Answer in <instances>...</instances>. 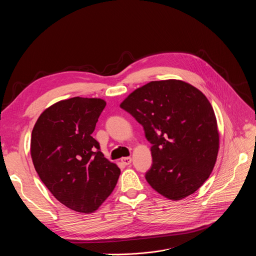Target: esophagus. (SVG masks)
Instances as JSON below:
<instances>
[{"instance_id": "esophagus-1", "label": "esophagus", "mask_w": 256, "mask_h": 256, "mask_svg": "<svg viewBox=\"0 0 256 256\" xmlns=\"http://www.w3.org/2000/svg\"><path fill=\"white\" fill-rule=\"evenodd\" d=\"M122 162L124 164V165H130L132 163V158L130 157H124L122 159Z\"/></svg>"}]
</instances>
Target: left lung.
<instances>
[{
	"instance_id": "left-lung-1",
	"label": "left lung",
	"mask_w": 256,
	"mask_h": 256,
	"mask_svg": "<svg viewBox=\"0 0 256 256\" xmlns=\"http://www.w3.org/2000/svg\"><path fill=\"white\" fill-rule=\"evenodd\" d=\"M120 107L142 126L152 144L148 184L173 200L196 192L210 177L218 152L220 136L208 98L184 81H152Z\"/></svg>"
}]
</instances>
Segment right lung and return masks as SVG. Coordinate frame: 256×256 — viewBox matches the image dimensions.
Instances as JSON below:
<instances>
[{
  "instance_id": "add662e5",
  "label": "right lung",
  "mask_w": 256,
  "mask_h": 256,
  "mask_svg": "<svg viewBox=\"0 0 256 256\" xmlns=\"http://www.w3.org/2000/svg\"><path fill=\"white\" fill-rule=\"evenodd\" d=\"M106 105L100 98L58 101L40 114L31 134L34 168L52 196L79 212H95L120 174L91 136Z\"/></svg>"
}]
</instances>
